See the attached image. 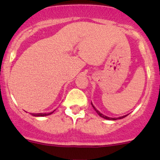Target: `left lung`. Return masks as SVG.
<instances>
[{"label":"left lung","instance_id":"left-lung-1","mask_svg":"<svg viewBox=\"0 0 160 160\" xmlns=\"http://www.w3.org/2000/svg\"><path fill=\"white\" fill-rule=\"evenodd\" d=\"M91 104H92V103H91ZM92 106H93V104H92ZM93 108L95 109V108L93 107ZM95 111H97V113H98V114H99V115L101 116V118H105V119H108V120H116V119H118V118H109V117H107V116L104 115V114H101V112H99V111H98V110H97V109H95ZM126 116H127V115L122 116V117H120V118H118V119H122V118H123L126 117Z\"/></svg>","mask_w":160,"mask_h":160}]
</instances>
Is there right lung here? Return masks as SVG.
I'll use <instances>...</instances> for the list:
<instances>
[{
  "mask_svg": "<svg viewBox=\"0 0 160 160\" xmlns=\"http://www.w3.org/2000/svg\"><path fill=\"white\" fill-rule=\"evenodd\" d=\"M52 113V112H51V113H38V114H32L34 116H42H42L49 115V114H51Z\"/></svg>",
  "mask_w": 160,
  "mask_h": 160,
  "instance_id": "right-lung-1",
  "label": "right lung"
}]
</instances>
